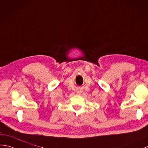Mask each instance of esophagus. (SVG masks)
Returning <instances> with one entry per match:
<instances>
[{"label":"esophagus","instance_id":"obj_1","mask_svg":"<svg viewBox=\"0 0 148 148\" xmlns=\"http://www.w3.org/2000/svg\"><path fill=\"white\" fill-rule=\"evenodd\" d=\"M82 91L81 90H77V94H78V95H81V93H82Z\"/></svg>","mask_w":148,"mask_h":148}]
</instances>
